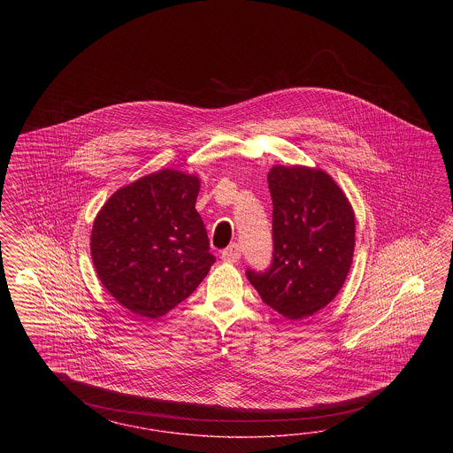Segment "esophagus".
<instances>
[{"label":"esophagus","instance_id":"1","mask_svg":"<svg viewBox=\"0 0 453 453\" xmlns=\"http://www.w3.org/2000/svg\"><path fill=\"white\" fill-rule=\"evenodd\" d=\"M220 257H222V261L229 262V264L239 261L241 259V247H239V244H231L227 249L222 250Z\"/></svg>","mask_w":453,"mask_h":453}]
</instances>
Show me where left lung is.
Returning a JSON list of instances; mask_svg holds the SVG:
<instances>
[{
	"label": "left lung",
	"instance_id": "obj_1",
	"mask_svg": "<svg viewBox=\"0 0 453 453\" xmlns=\"http://www.w3.org/2000/svg\"><path fill=\"white\" fill-rule=\"evenodd\" d=\"M273 197V262L247 269L262 301L288 320L312 316L341 290L354 246V211L329 174L311 167L274 165L267 174Z\"/></svg>",
	"mask_w": 453,
	"mask_h": 453
}]
</instances>
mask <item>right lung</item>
<instances>
[{
    "label": "right lung",
    "instance_id": "obj_1",
    "mask_svg": "<svg viewBox=\"0 0 453 453\" xmlns=\"http://www.w3.org/2000/svg\"><path fill=\"white\" fill-rule=\"evenodd\" d=\"M199 179L165 169L114 192L99 211L91 256L111 296L157 319L188 299L216 257L196 211Z\"/></svg>",
    "mask_w": 453,
    "mask_h": 453
}]
</instances>
